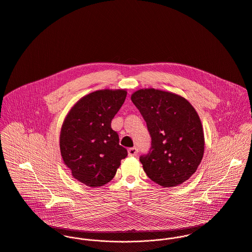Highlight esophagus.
<instances>
[{
	"label": "esophagus",
	"instance_id": "1",
	"mask_svg": "<svg viewBox=\"0 0 252 252\" xmlns=\"http://www.w3.org/2000/svg\"><path fill=\"white\" fill-rule=\"evenodd\" d=\"M138 154V149L136 147H133V148H129L128 149V156L130 157H136Z\"/></svg>",
	"mask_w": 252,
	"mask_h": 252
}]
</instances>
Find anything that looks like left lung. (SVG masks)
Returning <instances> with one entry per match:
<instances>
[{
	"instance_id": "obj_1",
	"label": "left lung",
	"mask_w": 252,
	"mask_h": 252,
	"mask_svg": "<svg viewBox=\"0 0 252 252\" xmlns=\"http://www.w3.org/2000/svg\"><path fill=\"white\" fill-rule=\"evenodd\" d=\"M152 138L148 154L140 157L147 176L163 188L176 187L195 173L204 155L199 116L184 97L155 89L131 95Z\"/></svg>"
}]
</instances>
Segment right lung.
I'll list each match as a JSON object with an SVG mask.
<instances>
[{
  "label": "right lung",
  "instance_id": "1",
  "mask_svg": "<svg viewBox=\"0 0 252 252\" xmlns=\"http://www.w3.org/2000/svg\"><path fill=\"white\" fill-rule=\"evenodd\" d=\"M126 97L125 90L91 93L76 102L63 121L60 135L62 158L72 176L88 187L110 182L127 156L111 127Z\"/></svg>",
  "mask_w": 252,
  "mask_h": 252
}]
</instances>
